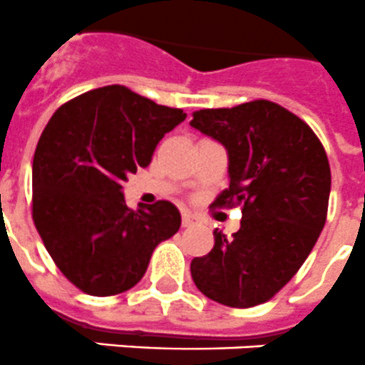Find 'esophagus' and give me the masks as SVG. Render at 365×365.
Instances as JSON below:
<instances>
[{
  "mask_svg": "<svg viewBox=\"0 0 365 365\" xmlns=\"http://www.w3.org/2000/svg\"><path fill=\"white\" fill-rule=\"evenodd\" d=\"M195 224H200L197 216L190 215V212H182V227H192Z\"/></svg>",
  "mask_w": 365,
  "mask_h": 365,
  "instance_id": "34e87169",
  "label": "esophagus"
}]
</instances>
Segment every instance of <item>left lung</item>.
Masks as SVG:
<instances>
[{"label":"left lung","mask_w":365,"mask_h":365,"mask_svg":"<svg viewBox=\"0 0 365 365\" xmlns=\"http://www.w3.org/2000/svg\"><path fill=\"white\" fill-rule=\"evenodd\" d=\"M190 126L227 150L230 188L215 205H242L240 230H215V248L190 272L205 297L252 308L278 293L302 267L327 222L330 165L302 119L270 101L200 110Z\"/></svg>","instance_id":"left-lung-1"}]
</instances>
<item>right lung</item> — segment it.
I'll return each mask as SVG.
<instances>
[{
	"mask_svg": "<svg viewBox=\"0 0 365 365\" xmlns=\"http://www.w3.org/2000/svg\"><path fill=\"white\" fill-rule=\"evenodd\" d=\"M186 119L123 86L87 91L48 121L33 156V220L68 282L93 297L134 287L162 240L179 231L170 201L126 207L123 182L147 168Z\"/></svg>",
	"mask_w": 365,
	"mask_h": 365,
	"instance_id": "add662e5",
	"label": "right lung"
}]
</instances>
